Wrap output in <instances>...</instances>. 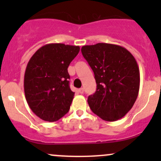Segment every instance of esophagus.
Here are the masks:
<instances>
[{
  "label": "esophagus",
  "instance_id": "obj_1",
  "mask_svg": "<svg viewBox=\"0 0 161 161\" xmlns=\"http://www.w3.org/2000/svg\"><path fill=\"white\" fill-rule=\"evenodd\" d=\"M79 93H80V94H83V93H84V88H79Z\"/></svg>",
  "mask_w": 161,
  "mask_h": 161
}]
</instances>
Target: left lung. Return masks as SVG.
<instances>
[{"instance_id":"left-lung-1","label":"left lung","mask_w":161,"mask_h":161,"mask_svg":"<svg viewBox=\"0 0 161 161\" xmlns=\"http://www.w3.org/2000/svg\"><path fill=\"white\" fill-rule=\"evenodd\" d=\"M81 51L97 84L95 94L88 97L92 112L105 121L121 119L139 91V69L133 55L122 46L107 43L82 46Z\"/></svg>"}]
</instances>
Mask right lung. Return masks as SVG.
Here are the masks:
<instances>
[{"label":"right lung","mask_w":161,"mask_h":161,"mask_svg":"<svg viewBox=\"0 0 161 161\" xmlns=\"http://www.w3.org/2000/svg\"><path fill=\"white\" fill-rule=\"evenodd\" d=\"M79 50V46L47 44L28 63L24 75L25 99L43 120L57 121L69 111L75 93L69 88L67 68Z\"/></svg>","instance_id":"1"}]
</instances>
